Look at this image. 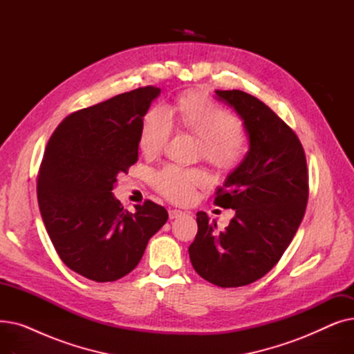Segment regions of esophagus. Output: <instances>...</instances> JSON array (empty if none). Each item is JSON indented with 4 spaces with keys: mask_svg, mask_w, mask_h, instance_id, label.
Returning a JSON list of instances; mask_svg holds the SVG:
<instances>
[{
    "mask_svg": "<svg viewBox=\"0 0 354 354\" xmlns=\"http://www.w3.org/2000/svg\"><path fill=\"white\" fill-rule=\"evenodd\" d=\"M183 212L179 211V209H169V219H175V218H179Z\"/></svg>",
    "mask_w": 354,
    "mask_h": 354,
    "instance_id": "1",
    "label": "esophagus"
}]
</instances>
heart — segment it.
Masks as SVG:
<instances>
[{
  "label": "heart",
  "mask_w": 354,
  "mask_h": 354,
  "mask_svg": "<svg viewBox=\"0 0 354 354\" xmlns=\"http://www.w3.org/2000/svg\"><path fill=\"white\" fill-rule=\"evenodd\" d=\"M201 139V153L221 171H232L248 152V136L238 119L225 107L199 93H187L178 104L166 109L156 106L145 115L139 133V146L146 156L158 155L171 139L175 123ZM153 187L175 202H189L196 188H205L209 178L199 169L167 165L152 175Z\"/></svg>",
  "instance_id": "1"
}]
</instances>
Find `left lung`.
Wrapping results in <instances>:
<instances>
[{"label": "left lung", "instance_id": "left-lung-1", "mask_svg": "<svg viewBox=\"0 0 354 354\" xmlns=\"http://www.w3.org/2000/svg\"><path fill=\"white\" fill-rule=\"evenodd\" d=\"M244 120L250 151L214 203L235 216L218 232L205 212L189 245L195 271L218 287H243L264 277L288 248L308 201L306 153L292 129L261 100L241 90H215Z\"/></svg>", "mask_w": 354, "mask_h": 354}]
</instances>
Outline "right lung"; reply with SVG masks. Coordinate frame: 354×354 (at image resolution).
Instances as JSON below:
<instances>
[{
    "label": "right lung",
    "mask_w": 354,
    "mask_h": 354,
    "mask_svg": "<svg viewBox=\"0 0 354 354\" xmlns=\"http://www.w3.org/2000/svg\"><path fill=\"white\" fill-rule=\"evenodd\" d=\"M160 95L139 87L68 115L51 135L37 175V199L62 261L91 281H116L140 261L167 221L152 201L132 214L111 194L138 162L143 116Z\"/></svg>",
    "instance_id": "add662e5"
}]
</instances>
